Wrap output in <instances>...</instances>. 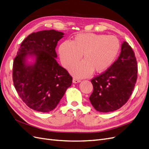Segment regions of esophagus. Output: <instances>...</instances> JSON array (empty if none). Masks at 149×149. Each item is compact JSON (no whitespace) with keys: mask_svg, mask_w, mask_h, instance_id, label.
Here are the masks:
<instances>
[{"mask_svg":"<svg viewBox=\"0 0 149 149\" xmlns=\"http://www.w3.org/2000/svg\"><path fill=\"white\" fill-rule=\"evenodd\" d=\"M81 82V80L76 79V78H73V83H78Z\"/></svg>","mask_w":149,"mask_h":149,"instance_id":"esophagus-1","label":"esophagus"}]
</instances>
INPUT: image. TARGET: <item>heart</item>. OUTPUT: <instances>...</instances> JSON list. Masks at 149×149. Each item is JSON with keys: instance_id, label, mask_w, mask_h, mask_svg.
Instances as JSON below:
<instances>
[{"instance_id": "heart-1", "label": "heart", "mask_w": 149, "mask_h": 149, "mask_svg": "<svg viewBox=\"0 0 149 149\" xmlns=\"http://www.w3.org/2000/svg\"><path fill=\"white\" fill-rule=\"evenodd\" d=\"M120 48L118 39L114 36L91 33L76 35L71 42L65 41L58 48L62 65L66 68L83 61L70 69L76 78H85L94 73L105 71L112 64Z\"/></svg>"}]
</instances>
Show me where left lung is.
<instances>
[{
    "label": "left lung",
    "mask_w": 149,
    "mask_h": 149,
    "mask_svg": "<svg viewBox=\"0 0 149 149\" xmlns=\"http://www.w3.org/2000/svg\"><path fill=\"white\" fill-rule=\"evenodd\" d=\"M137 78L136 56L129 45L122 43L119 56L104 73L91 80L93 92L89 100L99 112L119 109L131 96Z\"/></svg>",
    "instance_id": "left-lung-1"
}]
</instances>
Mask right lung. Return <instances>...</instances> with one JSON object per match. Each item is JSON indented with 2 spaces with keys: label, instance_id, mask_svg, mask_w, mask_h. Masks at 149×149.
I'll return each mask as SVG.
<instances>
[{
  "label": "right lung",
  "instance_id": "add662e5",
  "mask_svg": "<svg viewBox=\"0 0 149 149\" xmlns=\"http://www.w3.org/2000/svg\"><path fill=\"white\" fill-rule=\"evenodd\" d=\"M64 35L55 30L31 33L22 42L13 61L16 91L36 111H53L72 84L71 76L56 60L55 48Z\"/></svg>",
  "mask_w": 149,
  "mask_h": 149
}]
</instances>
